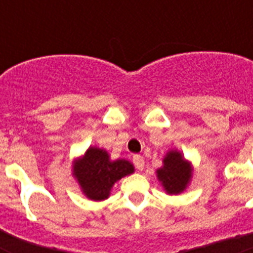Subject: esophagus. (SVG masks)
<instances>
[{
    "mask_svg": "<svg viewBox=\"0 0 253 253\" xmlns=\"http://www.w3.org/2000/svg\"><path fill=\"white\" fill-rule=\"evenodd\" d=\"M132 162H134V166L138 169H140V170L144 168V159L140 155H134L132 156Z\"/></svg>",
    "mask_w": 253,
    "mask_h": 253,
    "instance_id": "obj_1",
    "label": "esophagus"
}]
</instances>
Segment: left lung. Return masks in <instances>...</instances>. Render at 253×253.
I'll use <instances>...</instances> for the list:
<instances>
[{
	"instance_id": "left-lung-1",
	"label": "left lung",
	"mask_w": 253,
	"mask_h": 253,
	"mask_svg": "<svg viewBox=\"0 0 253 253\" xmlns=\"http://www.w3.org/2000/svg\"><path fill=\"white\" fill-rule=\"evenodd\" d=\"M192 177L189 164L182 155L177 151H170L164 159V167L158 170V178L163 182L169 194H178L186 188Z\"/></svg>"
}]
</instances>
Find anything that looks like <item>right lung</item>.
Segmentation results:
<instances>
[{"label": "right lung", "mask_w": 253, "mask_h": 253, "mask_svg": "<svg viewBox=\"0 0 253 253\" xmlns=\"http://www.w3.org/2000/svg\"><path fill=\"white\" fill-rule=\"evenodd\" d=\"M73 174L87 198L106 200L114 182L134 172V167L125 159L110 162L106 151L89 148L83 159L75 164Z\"/></svg>", "instance_id": "add662e5"}]
</instances>
